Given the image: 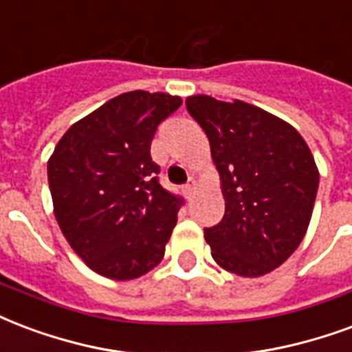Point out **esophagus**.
Masks as SVG:
<instances>
[{"instance_id":"esophagus-1","label":"esophagus","mask_w":352,"mask_h":352,"mask_svg":"<svg viewBox=\"0 0 352 352\" xmlns=\"http://www.w3.org/2000/svg\"><path fill=\"white\" fill-rule=\"evenodd\" d=\"M194 190H196V183H194V181H188V183L184 184V188H183L184 196L190 197L192 194H194Z\"/></svg>"}]
</instances>
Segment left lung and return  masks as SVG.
I'll return each mask as SVG.
<instances>
[{
    "label": "left lung",
    "mask_w": 352,
    "mask_h": 352,
    "mask_svg": "<svg viewBox=\"0 0 352 352\" xmlns=\"http://www.w3.org/2000/svg\"><path fill=\"white\" fill-rule=\"evenodd\" d=\"M186 110L209 138L222 179L226 212L205 228L212 257L233 274H267L306 235L319 188L311 151L291 124L242 100L196 95Z\"/></svg>",
    "instance_id": "8db88e82"
}]
</instances>
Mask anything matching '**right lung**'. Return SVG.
<instances>
[{"label": "right lung", "instance_id": "1", "mask_svg": "<svg viewBox=\"0 0 352 352\" xmlns=\"http://www.w3.org/2000/svg\"><path fill=\"white\" fill-rule=\"evenodd\" d=\"M183 100L130 91L70 126L48 160L54 212L70 248L111 280L155 269L184 199L158 181V124Z\"/></svg>", "mask_w": 352, "mask_h": 352}]
</instances>
